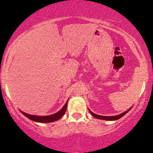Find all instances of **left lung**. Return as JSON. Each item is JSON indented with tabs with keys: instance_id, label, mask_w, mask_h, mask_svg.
<instances>
[{
	"instance_id": "left-lung-1",
	"label": "left lung",
	"mask_w": 153,
	"mask_h": 153,
	"mask_svg": "<svg viewBox=\"0 0 153 153\" xmlns=\"http://www.w3.org/2000/svg\"><path fill=\"white\" fill-rule=\"evenodd\" d=\"M132 108V107H131ZM131 108H130L128 110H127L126 111L123 112V113L119 115H117V116H113V117H104V116H100V115H97V114H95L92 113V111H90V109H89V111H90V113L92 114V116H93L94 117L97 118V119H102V120H107V121H114V120H117L120 119V118H121L123 117V116H124L127 113V112L130 111V109H131Z\"/></svg>"
}]
</instances>
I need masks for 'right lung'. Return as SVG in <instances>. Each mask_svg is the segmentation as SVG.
<instances>
[{"label": "right lung", "instance_id": "obj_1", "mask_svg": "<svg viewBox=\"0 0 153 153\" xmlns=\"http://www.w3.org/2000/svg\"><path fill=\"white\" fill-rule=\"evenodd\" d=\"M68 102V101H67ZM67 102L63 106V107L61 109L59 112L54 114L49 115V116H34V115H30L28 114L25 113V112L21 111V113L22 114H24L25 117L29 118V119L32 120V121H36V122H40V123H50L53 122V121H56V120H59L61 119V117H63V114H65V110H66L67 108Z\"/></svg>", "mask_w": 153, "mask_h": 153}]
</instances>
